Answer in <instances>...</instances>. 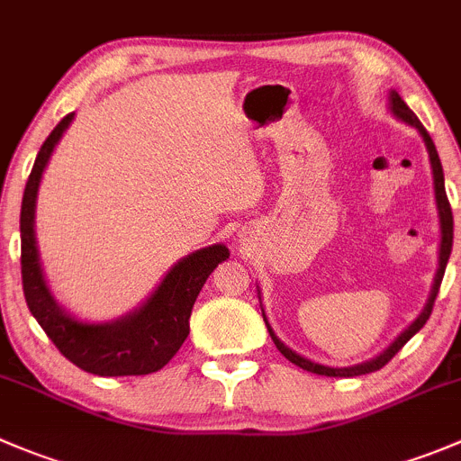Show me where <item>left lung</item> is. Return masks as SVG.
Wrapping results in <instances>:
<instances>
[{"mask_svg":"<svg viewBox=\"0 0 461 461\" xmlns=\"http://www.w3.org/2000/svg\"><path fill=\"white\" fill-rule=\"evenodd\" d=\"M390 112H392V114H394L396 119H399V122L408 123V126H412V128H417L419 135L423 137V144H426L428 158H430L432 185H435V203H437V213H439V231H441L439 257H437V258H439V263H437V272H435V279H432V288H430V294H428V302H426V306H423V311L417 315V320H414L412 324L408 326V329L401 330V333L396 335L394 342H392L385 351H381V354H378L376 358L367 360V363L354 365V367H329V365L315 363V360H308V358H303V356H299L297 351H293V349H290V347H285V344L281 342L279 338H276V333H275V330H272L270 321H267L266 311H263V306H261L263 321H266L267 333H270L272 342L276 344V349H279L281 354H284L285 358H288L293 365H297V367L306 369V372H311V374H320V376L354 378V376H363V374L378 372V369H381V367H385V365L390 363V360L394 358V356L399 354L401 349H403V344L408 342V339L412 338L414 333H419V330L423 329V324H426L428 317H430L432 306H435L437 293H439L441 279H444L446 263H448L450 249H453V212H450L448 195H446L444 168H441L439 155H437L435 144H432V140H430V135H428V131L421 126V122H419V119H417V114H414V112L410 110L408 103H405L403 98L399 96V92H396V89H392V92H390ZM258 294H261V293H258ZM258 299H261V297H258Z\"/></svg>","mask_w":461,"mask_h":461,"instance_id":"8db88e82","label":"left lung"}]
</instances>
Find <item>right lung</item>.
I'll return each instance as SVG.
<instances>
[{"instance_id": "right-lung-1", "label": "right lung", "mask_w": 461, "mask_h": 461, "mask_svg": "<svg viewBox=\"0 0 461 461\" xmlns=\"http://www.w3.org/2000/svg\"><path fill=\"white\" fill-rule=\"evenodd\" d=\"M71 122L74 112L47 137L22 198V285L26 306L58 351L76 367L96 376H146L162 369L177 354L189 335L191 308L218 263L230 258V249L218 243L180 258L141 306L117 320L87 321L62 308L53 297L40 263L35 204L44 168Z\"/></svg>"}]
</instances>
